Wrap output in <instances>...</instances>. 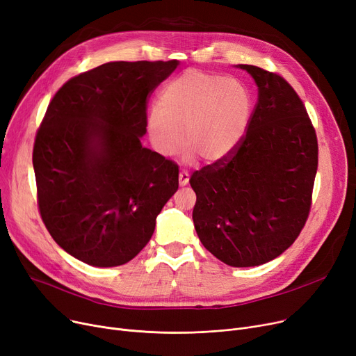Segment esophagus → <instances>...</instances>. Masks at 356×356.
Returning a JSON list of instances; mask_svg holds the SVG:
<instances>
[{"label":"esophagus","instance_id":"34e87169","mask_svg":"<svg viewBox=\"0 0 356 356\" xmlns=\"http://www.w3.org/2000/svg\"><path fill=\"white\" fill-rule=\"evenodd\" d=\"M189 179H191L189 172L181 170V172L179 173V181H180V186H186V184H188V183H189Z\"/></svg>","mask_w":356,"mask_h":356}]
</instances>
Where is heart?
I'll return each mask as SVG.
<instances>
[{
    "label": "heart",
    "instance_id": "heart-1",
    "mask_svg": "<svg viewBox=\"0 0 356 356\" xmlns=\"http://www.w3.org/2000/svg\"><path fill=\"white\" fill-rule=\"evenodd\" d=\"M252 101L244 85L191 69L168 83L148 117V133L159 152L172 157L186 143L189 157L218 161L244 138Z\"/></svg>",
    "mask_w": 356,
    "mask_h": 356
}]
</instances>
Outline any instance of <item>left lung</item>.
<instances>
[{
	"label": "left lung",
	"mask_w": 356,
	"mask_h": 356,
	"mask_svg": "<svg viewBox=\"0 0 356 356\" xmlns=\"http://www.w3.org/2000/svg\"><path fill=\"white\" fill-rule=\"evenodd\" d=\"M258 101L247 134L225 159L193 173V223L211 254L231 267L282 255L302 232L312 207L317 138L290 83L252 65Z\"/></svg>",
	"instance_id": "obj_1"
}]
</instances>
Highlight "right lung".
<instances>
[{"label":"right lung","mask_w":356,"mask_h":356,"mask_svg":"<svg viewBox=\"0 0 356 356\" xmlns=\"http://www.w3.org/2000/svg\"><path fill=\"white\" fill-rule=\"evenodd\" d=\"M179 66L109 62L69 79L33 148L37 203L60 248L93 267L133 259L179 189V165L143 147L147 101Z\"/></svg>","instance_id":"right-lung-1"}]
</instances>
